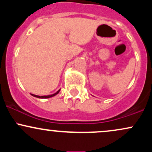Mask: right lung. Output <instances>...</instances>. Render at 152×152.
Instances as JSON below:
<instances>
[{
	"label": "right lung",
	"mask_w": 152,
	"mask_h": 152,
	"mask_svg": "<svg viewBox=\"0 0 152 152\" xmlns=\"http://www.w3.org/2000/svg\"><path fill=\"white\" fill-rule=\"evenodd\" d=\"M61 89H59L58 91L56 92L55 94H51V95H48V96H37V95H35V94H31V95L33 96L34 97H36V98H39V99H48V98H50V97H53L54 96H56V94H58L59 93V91H60Z\"/></svg>",
	"instance_id": "right-lung-1"
}]
</instances>
